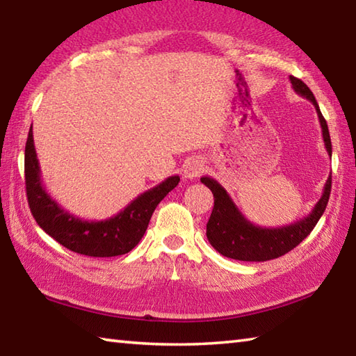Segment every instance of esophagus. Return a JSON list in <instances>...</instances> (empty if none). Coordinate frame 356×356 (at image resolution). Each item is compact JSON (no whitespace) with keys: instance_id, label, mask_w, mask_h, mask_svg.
Masks as SVG:
<instances>
[{"instance_id":"obj_1","label":"esophagus","mask_w":356,"mask_h":356,"mask_svg":"<svg viewBox=\"0 0 356 356\" xmlns=\"http://www.w3.org/2000/svg\"><path fill=\"white\" fill-rule=\"evenodd\" d=\"M202 171H204L202 160L193 157V159H188L185 161V165H184V177L185 179H188V180L196 179L200 176V172Z\"/></svg>"}]
</instances>
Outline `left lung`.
Listing matches in <instances>:
<instances>
[{
	"label": "left lung",
	"instance_id": "left-lung-1",
	"mask_svg": "<svg viewBox=\"0 0 356 356\" xmlns=\"http://www.w3.org/2000/svg\"><path fill=\"white\" fill-rule=\"evenodd\" d=\"M289 81L294 92L300 95L302 98H307L318 112L322 138H324L328 156L332 157V140L330 134H328L327 121L321 113L313 92L307 87V83H303L294 76H289ZM200 182L209 186L213 197H215V207H213L211 216L207 222V238L219 254L241 261H268L293 250L297 244H300L312 234L314 225L324 215L332 191V176H328L322 196L308 216L299 219L294 224L269 229L260 227V225L252 224L249 219H245L229 193L218 180L204 176L200 177Z\"/></svg>",
	"mask_w": 356,
	"mask_h": 356
}]
</instances>
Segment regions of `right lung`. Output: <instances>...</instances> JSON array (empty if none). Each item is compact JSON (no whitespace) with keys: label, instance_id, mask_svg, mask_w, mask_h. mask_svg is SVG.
Returning <instances> with one entry per match:
<instances>
[{"label":"right lung","instance_id":"add662e5","mask_svg":"<svg viewBox=\"0 0 356 356\" xmlns=\"http://www.w3.org/2000/svg\"><path fill=\"white\" fill-rule=\"evenodd\" d=\"M26 195L37 224L63 248L88 257H116L131 252L143 238L156 207L180 182L168 177L154 188L141 193L120 213L102 221H87L59 205L44 190L32 127L24 147Z\"/></svg>","mask_w":356,"mask_h":356}]
</instances>
